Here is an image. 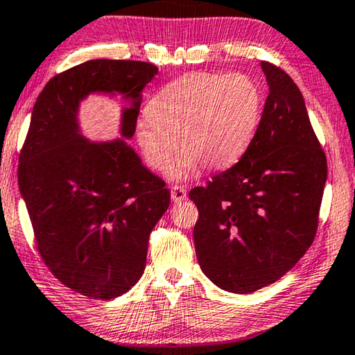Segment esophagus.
Returning a JSON list of instances; mask_svg holds the SVG:
<instances>
[{
  "mask_svg": "<svg viewBox=\"0 0 355 355\" xmlns=\"http://www.w3.org/2000/svg\"><path fill=\"white\" fill-rule=\"evenodd\" d=\"M171 198L173 202H182L187 199V191L182 187H173L172 191H171Z\"/></svg>",
  "mask_w": 355,
  "mask_h": 355,
  "instance_id": "1",
  "label": "esophagus"
}]
</instances>
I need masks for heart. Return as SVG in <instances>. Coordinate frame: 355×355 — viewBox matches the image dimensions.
Here are the masks:
<instances>
[{
  "label": "heart",
  "instance_id": "1",
  "mask_svg": "<svg viewBox=\"0 0 355 355\" xmlns=\"http://www.w3.org/2000/svg\"><path fill=\"white\" fill-rule=\"evenodd\" d=\"M263 94L244 73H189L166 85L135 125V141L153 171L164 172L178 148L172 180L183 182L204 166L222 171L251 146L262 116Z\"/></svg>",
  "mask_w": 355,
  "mask_h": 355
}]
</instances>
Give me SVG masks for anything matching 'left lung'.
Segmentation results:
<instances>
[{
  "instance_id": "obj_1",
  "label": "left lung",
  "mask_w": 355,
  "mask_h": 355,
  "mask_svg": "<svg viewBox=\"0 0 355 355\" xmlns=\"http://www.w3.org/2000/svg\"><path fill=\"white\" fill-rule=\"evenodd\" d=\"M261 69L268 96L251 146L236 166L189 191L199 211V267L236 294L275 283L306 254L327 183V157L302 93L282 69Z\"/></svg>"
}]
</instances>
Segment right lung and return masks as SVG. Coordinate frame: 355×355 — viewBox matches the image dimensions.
Wrapping results in <instances>:
<instances>
[{"label":"right lung","instance_id":"1","mask_svg":"<svg viewBox=\"0 0 355 355\" xmlns=\"http://www.w3.org/2000/svg\"><path fill=\"white\" fill-rule=\"evenodd\" d=\"M157 72L149 62L93 59L53 77L33 106L19 189L44 263L83 296L114 299L138 283L149 234L171 202L128 144ZM94 94L126 103L121 137L89 142L83 135L79 107Z\"/></svg>","mask_w":355,"mask_h":355}]
</instances>
